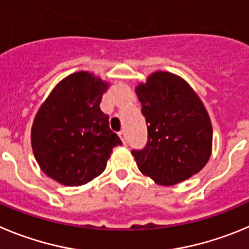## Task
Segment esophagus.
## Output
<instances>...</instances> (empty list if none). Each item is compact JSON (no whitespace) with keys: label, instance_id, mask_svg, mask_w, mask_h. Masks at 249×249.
I'll return each instance as SVG.
<instances>
[{"label":"esophagus","instance_id":"1","mask_svg":"<svg viewBox=\"0 0 249 249\" xmlns=\"http://www.w3.org/2000/svg\"><path fill=\"white\" fill-rule=\"evenodd\" d=\"M119 136L122 138L123 142H124V144H126V133H125V130H122V131H119Z\"/></svg>","mask_w":249,"mask_h":249}]
</instances>
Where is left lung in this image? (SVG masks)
Masks as SVG:
<instances>
[{
	"mask_svg": "<svg viewBox=\"0 0 249 249\" xmlns=\"http://www.w3.org/2000/svg\"><path fill=\"white\" fill-rule=\"evenodd\" d=\"M136 94L147 125V141L133 149L141 172L159 185H175L203 169L211 155L212 125L191 87L167 71H156Z\"/></svg>",
	"mask_w": 249,
	"mask_h": 249,
	"instance_id": "1",
	"label": "left lung"
}]
</instances>
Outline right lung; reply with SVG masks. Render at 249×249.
I'll use <instances>...</instances> for the list:
<instances>
[{
    "instance_id": "right-lung-1",
    "label": "right lung",
    "mask_w": 249,
    "mask_h": 249,
    "mask_svg": "<svg viewBox=\"0 0 249 249\" xmlns=\"http://www.w3.org/2000/svg\"><path fill=\"white\" fill-rule=\"evenodd\" d=\"M108 84L87 71L53 89L36 115L32 147L42 171L66 186H80L102 174L122 140L100 110Z\"/></svg>"
}]
</instances>
